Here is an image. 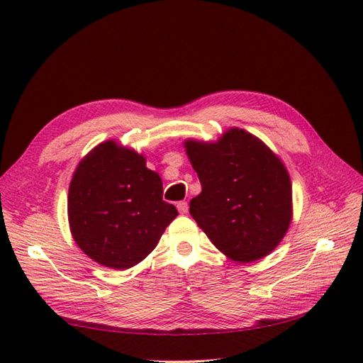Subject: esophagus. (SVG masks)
I'll use <instances>...</instances> for the list:
<instances>
[{
    "instance_id": "34e87169",
    "label": "esophagus",
    "mask_w": 363,
    "mask_h": 363,
    "mask_svg": "<svg viewBox=\"0 0 363 363\" xmlns=\"http://www.w3.org/2000/svg\"><path fill=\"white\" fill-rule=\"evenodd\" d=\"M177 208H179V212L180 213H188V208H189V206H188V203H186V201H179L177 203Z\"/></svg>"
}]
</instances>
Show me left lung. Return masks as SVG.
<instances>
[{
  "mask_svg": "<svg viewBox=\"0 0 363 363\" xmlns=\"http://www.w3.org/2000/svg\"><path fill=\"white\" fill-rule=\"evenodd\" d=\"M201 194L189 213L227 257L250 263L268 256L292 221V186L283 162L242 128L216 142H184Z\"/></svg>",
  "mask_w": 363,
  "mask_h": 363,
  "instance_id": "left-lung-1",
  "label": "left lung"
}]
</instances>
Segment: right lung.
Masks as SVG:
<instances>
[{
    "label": "right lung",
    "instance_id": "1",
    "mask_svg": "<svg viewBox=\"0 0 363 363\" xmlns=\"http://www.w3.org/2000/svg\"><path fill=\"white\" fill-rule=\"evenodd\" d=\"M159 174L135 150L106 140L83 157L68 192L72 238L86 256L127 269L156 248L175 206L162 200Z\"/></svg>",
    "mask_w": 363,
    "mask_h": 363
}]
</instances>
